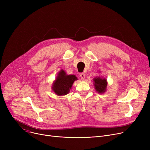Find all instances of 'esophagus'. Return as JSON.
<instances>
[{"instance_id": "34e87169", "label": "esophagus", "mask_w": 150, "mask_h": 150, "mask_svg": "<svg viewBox=\"0 0 150 150\" xmlns=\"http://www.w3.org/2000/svg\"><path fill=\"white\" fill-rule=\"evenodd\" d=\"M80 76L81 77V79L83 80H84V79H85V74H84V73H81L80 74Z\"/></svg>"}]
</instances>
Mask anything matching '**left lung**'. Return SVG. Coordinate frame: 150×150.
Returning <instances> with one entry per match:
<instances>
[{"instance_id":"obj_1","label":"left lung","mask_w":150,"mask_h":150,"mask_svg":"<svg viewBox=\"0 0 150 150\" xmlns=\"http://www.w3.org/2000/svg\"><path fill=\"white\" fill-rule=\"evenodd\" d=\"M93 81L94 86H95V89L98 93H103L105 92L108 85L106 79L98 76L94 78Z\"/></svg>"}]
</instances>
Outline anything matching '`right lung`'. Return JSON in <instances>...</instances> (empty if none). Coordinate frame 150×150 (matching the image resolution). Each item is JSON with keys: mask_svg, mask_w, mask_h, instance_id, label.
I'll list each match as a JSON object with an SVG mask.
<instances>
[{"mask_svg": "<svg viewBox=\"0 0 150 150\" xmlns=\"http://www.w3.org/2000/svg\"><path fill=\"white\" fill-rule=\"evenodd\" d=\"M78 80L75 75H67L64 70H61L53 83L52 90L58 96L67 94L75 80Z\"/></svg>", "mask_w": 150, "mask_h": 150, "instance_id": "obj_1", "label": "right lung"}]
</instances>
